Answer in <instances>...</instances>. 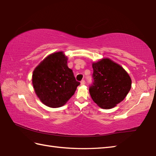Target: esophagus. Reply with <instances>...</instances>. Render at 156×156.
Segmentation results:
<instances>
[{
    "instance_id": "34e87169",
    "label": "esophagus",
    "mask_w": 156,
    "mask_h": 156,
    "mask_svg": "<svg viewBox=\"0 0 156 156\" xmlns=\"http://www.w3.org/2000/svg\"><path fill=\"white\" fill-rule=\"evenodd\" d=\"M86 84V82H85V81L83 80H82L81 82H80V84L81 85H82V86H83V85H84Z\"/></svg>"
}]
</instances>
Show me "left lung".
Returning a JSON list of instances; mask_svg holds the SVG:
<instances>
[{
    "mask_svg": "<svg viewBox=\"0 0 156 156\" xmlns=\"http://www.w3.org/2000/svg\"><path fill=\"white\" fill-rule=\"evenodd\" d=\"M94 82L89 88L99 107L110 109L124 100L131 88V79L119 64L109 58L92 63Z\"/></svg>",
    "mask_w": 156,
    "mask_h": 156,
    "instance_id": "left-lung-1",
    "label": "left lung"
}]
</instances>
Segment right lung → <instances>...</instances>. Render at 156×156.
I'll return each mask as SVG.
<instances>
[{
	"instance_id": "1",
	"label": "right lung",
	"mask_w": 156,
	"mask_h": 156,
	"mask_svg": "<svg viewBox=\"0 0 156 156\" xmlns=\"http://www.w3.org/2000/svg\"><path fill=\"white\" fill-rule=\"evenodd\" d=\"M68 58L63 51L48 55L33 72L32 83L39 100L48 107L65 105L80 85L68 67Z\"/></svg>"
}]
</instances>
